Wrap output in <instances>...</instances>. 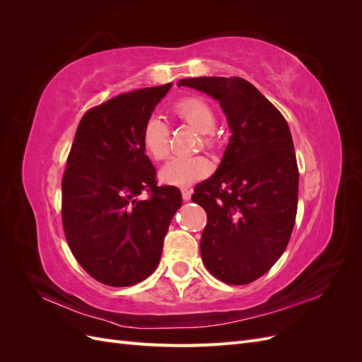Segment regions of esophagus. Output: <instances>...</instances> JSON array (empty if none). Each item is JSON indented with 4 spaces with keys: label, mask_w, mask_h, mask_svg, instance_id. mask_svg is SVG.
Wrapping results in <instances>:
<instances>
[{
    "label": "esophagus",
    "mask_w": 362,
    "mask_h": 362,
    "mask_svg": "<svg viewBox=\"0 0 362 362\" xmlns=\"http://www.w3.org/2000/svg\"><path fill=\"white\" fill-rule=\"evenodd\" d=\"M192 193H193L192 189H181V194H182V199L184 201H190Z\"/></svg>",
    "instance_id": "esophagus-1"
}]
</instances>
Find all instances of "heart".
I'll list each match as a JSON object with an SVG mask.
<instances>
[{
    "label": "heart",
    "mask_w": 362,
    "mask_h": 362,
    "mask_svg": "<svg viewBox=\"0 0 362 362\" xmlns=\"http://www.w3.org/2000/svg\"><path fill=\"white\" fill-rule=\"evenodd\" d=\"M172 112L182 122L202 133V141L206 148H213L216 145V139L211 133L216 127V113L210 103H206L204 98H184L173 105ZM169 139L170 128L166 120L157 115L149 116L141 129V146H144L145 154L154 161L166 160L170 151ZM211 172L213 163L204 156L177 157L172 158L161 169L160 180L164 184L185 187V185H192L206 178Z\"/></svg>",
    "instance_id": "b5f03b06"
}]
</instances>
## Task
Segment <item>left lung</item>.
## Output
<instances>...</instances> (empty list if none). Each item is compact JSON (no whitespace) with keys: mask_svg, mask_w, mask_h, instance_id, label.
Returning a JSON list of instances; mask_svg holds the SVG:
<instances>
[{"mask_svg":"<svg viewBox=\"0 0 362 362\" xmlns=\"http://www.w3.org/2000/svg\"><path fill=\"white\" fill-rule=\"evenodd\" d=\"M178 86L211 95L231 139L221 166L194 187L204 206L205 267L218 281L245 286L264 275L286 250L298 213L299 169L287 120L240 76H198Z\"/></svg>","mask_w":362,"mask_h":362,"instance_id":"obj_1","label":"left lung"}]
</instances>
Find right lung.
I'll return each instance as SVG.
<instances>
[{
  "instance_id": "add662e5",
  "label": "right lung",
  "mask_w": 362,
  "mask_h": 362,
  "mask_svg": "<svg viewBox=\"0 0 362 362\" xmlns=\"http://www.w3.org/2000/svg\"><path fill=\"white\" fill-rule=\"evenodd\" d=\"M170 87L112 98L87 110L76 128L62 180L63 229L75 259L105 286H134L157 269L182 204L177 187L157 185L141 146L146 119Z\"/></svg>"
}]
</instances>
